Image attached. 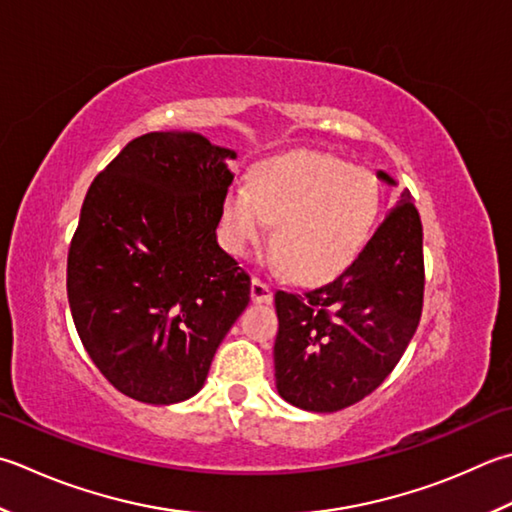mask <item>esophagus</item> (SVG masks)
<instances>
[{
  "mask_svg": "<svg viewBox=\"0 0 512 512\" xmlns=\"http://www.w3.org/2000/svg\"><path fill=\"white\" fill-rule=\"evenodd\" d=\"M250 297H253L255 304H270L273 302V288L259 277H253V282H250Z\"/></svg>",
  "mask_w": 512,
  "mask_h": 512,
  "instance_id": "obj_1",
  "label": "esophagus"
}]
</instances>
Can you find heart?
<instances>
[{"mask_svg": "<svg viewBox=\"0 0 512 512\" xmlns=\"http://www.w3.org/2000/svg\"><path fill=\"white\" fill-rule=\"evenodd\" d=\"M379 208L375 177L322 153H290L259 164L250 186L237 184L224 199L226 242L235 253L268 237L290 275L326 279L353 264L368 242Z\"/></svg>", "mask_w": 512, "mask_h": 512, "instance_id": "obj_1", "label": "heart"}]
</instances>
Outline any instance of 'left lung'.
Masks as SVG:
<instances>
[{
    "mask_svg": "<svg viewBox=\"0 0 512 512\" xmlns=\"http://www.w3.org/2000/svg\"><path fill=\"white\" fill-rule=\"evenodd\" d=\"M377 177L395 186L384 170ZM422 237L404 190L342 275L304 293L277 290L275 384L288 404L335 413L393 373L422 317Z\"/></svg>",
    "mask_w": 512,
    "mask_h": 512,
    "instance_id": "left-lung-1",
    "label": "left lung"
}]
</instances>
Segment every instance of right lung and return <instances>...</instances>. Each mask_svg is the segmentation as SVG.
I'll return each mask as SVG.
<instances>
[{
	"instance_id": "1",
	"label": "right lung",
	"mask_w": 512,
	"mask_h": 512,
	"mask_svg": "<svg viewBox=\"0 0 512 512\" xmlns=\"http://www.w3.org/2000/svg\"><path fill=\"white\" fill-rule=\"evenodd\" d=\"M230 148L197 133H148L90 184L66 288L86 353L119 393L177 404L250 302V277L217 244Z\"/></svg>"
}]
</instances>
